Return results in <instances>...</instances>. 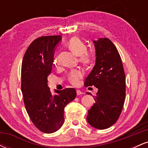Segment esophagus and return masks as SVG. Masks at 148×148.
<instances>
[{"label":"esophagus","mask_w":148,"mask_h":148,"mask_svg":"<svg viewBox=\"0 0 148 148\" xmlns=\"http://www.w3.org/2000/svg\"><path fill=\"white\" fill-rule=\"evenodd\" d=\"M83 94H84V92H83L82 91L80 90H76V95H81Z\"/></svg>","instance_id":"esophagus-1"}]
</instances>
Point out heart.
Returning a JSON list of instances; mask_svg holds the SVG:
<instances>
[{
	"instance_id": "1",
	"label": "heart",
	"mask_w": 148,
	"mask_h": 148,
	"mask_svg": "<svg viewBox=\"0 0 148 148\" xmlns=\"http://www.w3.org/2000/svg\"><path fill=\"white\" fill-rule=\"evenodd\" d=\"M66 47L72 52L74 55L77 56L80 63L85 66L91 65L94 60V56L90 51L87 50V47L85 43L79 37H74L71 38L66 44ZM54 64H58V60H54ZM84 74L81 69H74L69 73L68 81L73 86H77L79 84L80 79H82Z\"/></svg>"
}]
</instances>
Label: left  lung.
<instances>
[{"mask_svg": "<svg viewBox=\"0 0 148 148\" xmlns=\"http://www.w3.org/2000/svg\"><path fill=\"white\" fill-rule=\"evenodd\" d=\"M93 43L95 65L84 85L95 86L98 92L93 97L95 103L88 110L87 121L95 128L105 130L116 123L123 110L126 95L125 75L121 58L113 42L108 38H99Z\"/></svg>", "mask_w": 148, "mask_h": 148, "instance_id": "8db88e82", "label": "left lung"}]
</instances>
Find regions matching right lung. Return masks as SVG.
<instances>
[{"instance_id": "add662e5", "label": "right lung", "mask_w": 148, "mask_h": 148, "mask_svg": "<svg viewBox=\"0 0 148 148\" xmlns=\"http://www.w3.org/2000/svg\"><path fill=\"white\" fill-rule=\"evenodd\" d=\"M61 35L43 36L30 44L21 65V91L25 109L35 127L44 133L56 132L64 122V107L75 99L74 88L56 90L52 95L47 76L52 70L53 55Z\"/></svg>"}]
</instances>
